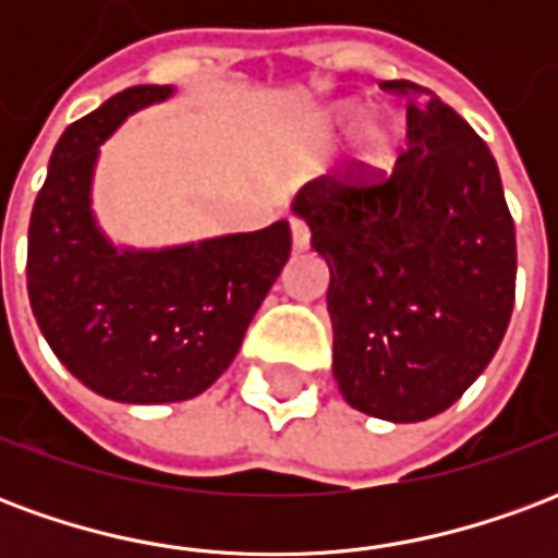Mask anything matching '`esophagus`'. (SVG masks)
Listing matches in <instances>:
<instances>
[{"instance_id":"1","label":"esophagus","mask_w":558,"mask_h":558,"mask_svg":"<svg viewBox=\"0 0 558 558\" xmlns=\"http://www.w3.org/2000/svg\"><path fill=\"white\" fill-rule=\"evenodd\" d=\"M311 244V227L302 218H292V247L304 251Z\"/></svg>"}]
</instances>
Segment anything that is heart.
Instances as JSON below:
<instances>
[{"mask_svg": "<svg viewBox=\"0 0 558 558\" xmlns=\"http://www.w3.org/2000/svg\"><path fill=\"white\" fill-rule=\"evenodd\" d=\"M359 110H340L338 119L331 125H350ZM395 148H398V131L386 122H371L359 137L355 148V167L362 172H383L391 167L395 160Z\"/></svg>", "mask_w": 558, "mask_h": 558, "instance_id": "heart-1", "label": "heart"}]
</instances>
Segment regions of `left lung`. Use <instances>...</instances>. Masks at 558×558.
Wrapping results in <instances>:
<instances>
[{
	"label": "left lung",
	"instance_id": "8db88e82",
	"mask_svg": "<svg viewBox=\"0 0 558 558\" xmlns=\"http://www.w3.org/2000/svg\"><path fill=\"white\" fill-rule=\"evenodd\" d=\"M410 146L391 172L350 163L304 184L295 215L326 256L335 379L350 407L410 424L490 364L514 311L517 239L499 167L466 119L410 80Z\"/></svg>",
	"mask_w": 558,
	"mask_h": 558
}]
</instances>
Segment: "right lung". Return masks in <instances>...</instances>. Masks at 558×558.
I'll return each instance as SVG.
<instances>
[{
	"mask_svg": "<svg viewBox=\"0 0 558 558\" xmlns=\"http://www.w3.org/2000/svg\"><path fill=\"white\" fill-rule=\"evenodd\" d=\"M170 86H134L56 143L26 254L32 314L56 359L119 403L196 398L218 379L287 266V220L170 251H116L89 208L98 146Z\"/></svg>",
	"mask_w": 558,
	"mask_h": 558,
	"instance_id": "obj_1",
	"label": "right lung"
}]
</instances>
